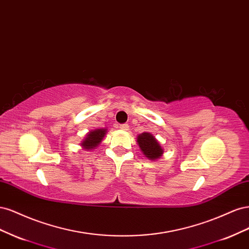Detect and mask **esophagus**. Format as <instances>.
<instances>
[{"mask_svg": "<svg viewBox=\"0 0 249 249\" xmlns=\"http://www.w3.org/2000/svg\"><path fill=\"white\" fill-rule=\"evenodd\" d=\"M119 129L123 130V131H127V129H129V125H127V124H120V125H119Z\"/></svg>", "mask_w": 249, "mask_h": 249, "instance_id": "obj_1", "label": "esophagus"}]
</instances>
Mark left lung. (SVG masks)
I'll return each mask as SVG.
<instances>
[{
    "instance_id": "obj_1",
    "label": "left lung",
    "mask_w": 249,
    "mask_h": 249,
    "mask_svg": "<svg viewBox=\"0 0 249 249\" xmlns=\"http://www.w3.org/2000/svg\"><path fill=\"white\" fill-rule=\"evenodd\" d=\"M137 142L141 149L142 154L149 160H157L163 155L164 150L161 147L160 143L150 133H142L138 135Z\"/></svg>"
}]
</instances>
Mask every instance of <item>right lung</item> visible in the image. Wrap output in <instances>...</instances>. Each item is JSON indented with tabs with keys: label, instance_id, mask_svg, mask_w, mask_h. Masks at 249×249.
<instances>
[{
	"label": "right lung",
	"instance_id": "right-lung-1",
	"mask_svg": "<svg viewBox=\"0 0 249 249\" xmlns=\"http://www.w3.org/2000/svg\"><path fill=\"white\" fill-rule=\"evenodd\" d=\"M106 133H107L106 129H96L93 131H90L87 134L85 139L81 143V145L83 146V148L91 150L100 144L103 138L105 137V135H106Z\"/></svg>",
	"mask_w": 249,
	"mask_h": 249
}]
</instances>
